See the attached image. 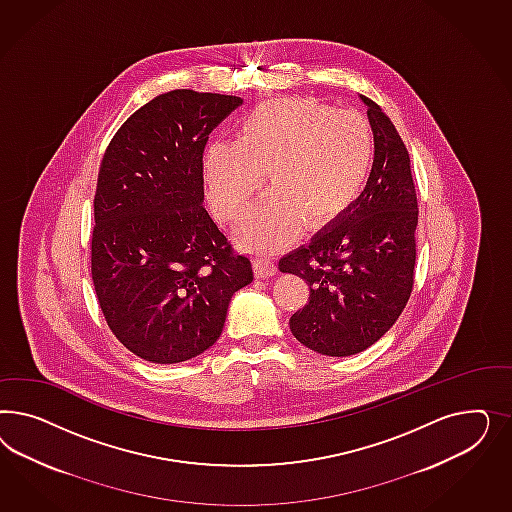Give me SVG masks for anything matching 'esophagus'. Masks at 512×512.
I'll use <instances>...</instances> for the list:
<instances>
[{
	"label": "esophagus",
	"instance_id": "34e87169",
	"mask_svg": "<svg viewBox=\"0 0 512 512\" xmlns=\"http://www.w3.org/2000/svg\"><path fill=\"white\" fill-rule=\"evenodd\" d=\"M255 266H257V274L261 278H270L276 274V261H274V257H270L266 253L255 255Z\"/></svg>",
	"mask_w": 512,
	"mask_h": 512
}]
</instances>
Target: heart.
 Here are the masks:
<instances>
[{
    "label": "heart",
    "instance_id": "heart-1",
    "mask_svg": "<svg viewBox=\"0 0 512 512\" xmlns=\"http://www.w3.org/2000/svg\"><path fill=\"white\" fill-rule=\"evenodd\" d=\"M375 140L355 110L310 97L270 99L249 110L236 140L206 150L204 169L219 216L240 219L264 182L272 187L244 236L272 248L300 225L319 227L357 199L372 171Z\"/></svg>",
    "mask_w": 512,
    "mask_h": 512
}]
</instances>
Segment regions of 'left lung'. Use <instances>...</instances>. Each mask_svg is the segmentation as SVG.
I'll list each match as a JSON object with an SVG mask.
<instances>
[{
	"instance_id": "obj_1",
	"label": "left lung",
	"mask_w": 512,
	"mask_h": 512,
	"mask_svg": "<svg viewBox=\"0 0 512 512\" xmlns=\"http://www.w3.org/2000/svg\"><path fill=\"white\" fill-rule=\"evenodd\" d=\"M372 172L357 201L306 246L279 259V270L310 287V300L289 319L296 340L326 357L368 349L400 317L413 289L419 223L409 154L372 99Z\"/></svg>"
}]
</instances>
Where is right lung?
<instances>
[{
    "instance_id": "add662e5",
    "label": "right lung",
    "mask_w": 512,
    "mask_h": 512,
    "mask_svg": "<svg viewBox=\"0 0 512 512\" xmlns=\"http://www.w3.org/2000/svg\"><path fill=\"white\" fill-rule=\"evenodd\" d=\"M242 97L161 93L118 129L93 199L92 279L105 321L154 364L210 349L253 266L202 206L208 135Z\"/></svg>"
}]
</instances>
